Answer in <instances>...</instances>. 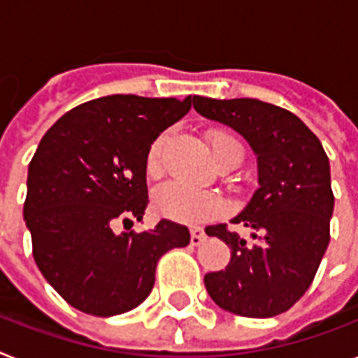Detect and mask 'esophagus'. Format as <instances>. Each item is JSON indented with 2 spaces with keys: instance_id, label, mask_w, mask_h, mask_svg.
Wrapping results in <instances>:
<instances>
[{
  "instance_id": "esophagus-1",
  "label": "esophagus",
  "mask_w": 358,
  "mask_h": 358,
  "mask_svg": "<svg viewBox=\"0 0 358 358\" xmlns=\"http://www.w3.org/2000/svg\"><path fill=\"white\" fill-rule=\"evenodd\" d=\"M206 241V234L202 228H191V245L200 246Z\"/></svg>"
}]
</instances>
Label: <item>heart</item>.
<instances>
[{
  "mask_svg": "<svg viewBox=\"0 0 358 358\" xmlns=\"http://www.w3.org/2000/svg\"><path fill=\"white\" fill-rule=\"evenodd\" d=\"M169 139V132L158 134L150 143L147 152V171L152 174L162 169V156ZM211 150L217 164H224L229 159H243V147L234 136L226 132H215L211 136ZM152 206L159 215L178 222H204L222 213L224 204L219 196L204 189L191 187L180 182H167L154 191Z\"/></svg>",
  "mask_w": 358,
  "mask_h": 358,
  "instance_id": "obj_1",
  "label": "heart"
}]
</instances>
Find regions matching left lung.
I'll use <instances>...</instances> for the list:
<instances>
[{"label": "left lung", "mask_w": 358, "mask_h": 358, "mask_svg": "<svg viewBox=\"0 0 358 358\" xmlns=\"http://www.w3.org/2000/svg\"><path fill=\"white\" fill-rule=\"evenodd\" d=\"M204 117L243 134L257 154L259 187L231 222L208 226L231 250L224 270L206 274L209 296L224 310L270 318L307 292L329 245L335 206L329 158L298 115L257 99L193 97Z\"/></svg>", "instance_id": "8db88e82"}]
</instances>
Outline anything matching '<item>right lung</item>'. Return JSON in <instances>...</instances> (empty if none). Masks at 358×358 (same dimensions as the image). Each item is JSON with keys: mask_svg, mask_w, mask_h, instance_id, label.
Here are the masks:
<instances>
[{"mask_svg": "<svg viewBox=\"0 0 358 358\" xmlns=\"http://www.w3.org/2000/svg\"><path fill=\"white\" fill-rule=\"evenodd\" d=\"M191 104L193 97L94 99L64 113L38 145L23 217L38 268L75 309L132 310L150 294L159 257L189 245V229L173 220L141 234L117 235L113 226L143 219L150 143Z\"/></svg>", "mask_w": 358, "mask_h": 358, "instance_id": "right-lung-1", "label": "right lung"}]
</instances>
